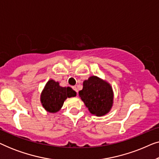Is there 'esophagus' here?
<instances>
[{"label":"esophagus","instance_id":"esophagus-1","mask_svg":"<svg viewBox=\"0 0 159 159\" xmlns=\"http://www.w3.org/2000/svg\"><path fill=\"white\" fill-rule=\"evenodd\" d=\"M72 88H73V90L75 91V92H77V93L78 92V90H77V88H76V87H75V86H74V87H72Z\"/></svg>","mask_w":159,"mask_h":159}]
</instances>
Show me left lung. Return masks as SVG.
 <instances>
[{"label":"left lung","mask_w":159,"mask_h":159,"mask_svg":"<svg viewBox=\"0 0 159 159\" xmlns=\"http://www.w3.org/2000/svg\"><path fill=\"white\" fill-rule=\"evenodd\" d=\"M80 98L91 114L103 116L110 112L114 104V91L109 82L97 76H91L83 82L79 92Z\"/></svg>","instance_id":"obj_1"}]
</instances>
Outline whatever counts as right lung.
<instances>
[{"label":"right lung","mask_w":159,"mask_h":159,"mask_svg":"<svg viewBox=\"0 0 159 159\" xmlns=\"http://www.w3.org/2000/svg\"><path fill=\"white\" fill-rule=\"evenodd\" d=\"M77 93L70 87L60 86L59 82L49 80L40 93V102L46 111L56 114L61 109L67 98L75 97Z\"/></svg>","instance_id":"right-lung-1"}]
</instances>
